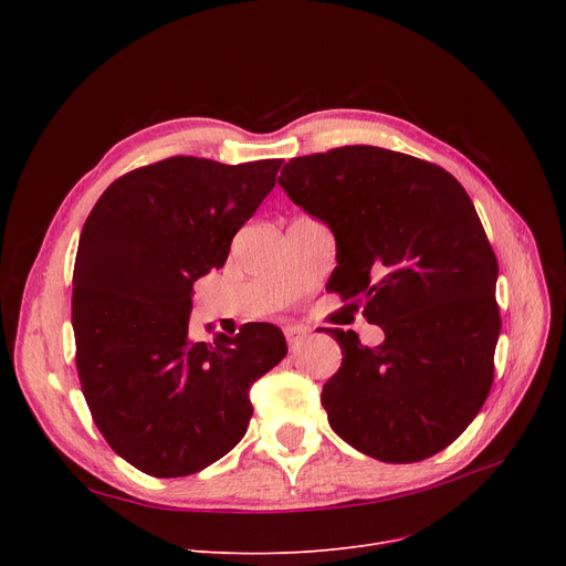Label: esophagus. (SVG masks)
Returning <instances> with one entry per match:
<instances>
[{"label":"esophagus","mask_w":566,"mask_h":566,"mask_svg":"<svg viewBox=\"0 0 566 566\" xmlns=\"http://www.w3.org/2000/svg\"><path fill=\"white\" fill-rule=\"evenodd\" d=\"M284 335H286L289 348H298L310 337V331L307 328H286Z\"/></svg>","instance_id":"1"}]
</instances>
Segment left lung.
I'll list each match as a JSON object with an SVG mask.
<instances>
[{"label":"left lung","instance_id":"obj_1","mask_svg":"<svg viewBox=\"0 0 566 566\" xmlns=\"http://www.w3.org/2000/svg\"><path fill=\"white\" fill-rule=\"evenodd\" d=\"M277 184L335 233L328 289L385 333L369 348L328 331L344 355L321 392L331 427L385 463L438 454L482 410L500 335L497 259L468 192L433 163L365 144L291 158Z\"/></svg>","mask_w":566,"mask_h":566}]
</instances>
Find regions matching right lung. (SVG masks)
Listing matches in <instances>:
<instances>
[{
    "instance_id": "obj_1",
    "label": "right lung",
    "mask_w": 566,
    "mask_h": 566,
    "mask_svg": "<svg viewBox=\"0 0 566 566\" xmlns=\"http://www.w3.org/2000/svg\"><path fill=\"white\" fill-rule=\"evenodd\" d=\"M282 160L174 156L137 167L88 213L73 271L75 367L109 448L151 478H186L231 452L250 388L286 355L271 323L190 337L192 284L222 268Z\"/></svg>"
}]
</instances>
